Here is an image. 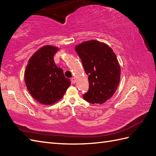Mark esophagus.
<instances>
[{
  "label": "esophagus",
  "mask_w": 156,
  "mask_h": 156,
  "mask_svg": "<svg viewBox=\"0 0 156 156\" xmlns=\"http://www.w3.org/2000/svg\"><path fill=\"white\" fill-rule=\"evenodd\" d=\"M71 82L72 84H75V82H76V79H75V78H71Z\"/></svg>",
  "instance_id": "obj_1"
}]
</instances>
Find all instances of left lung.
I'll return each mask as SVG.
<instances>
[{"label":"left lung","mask_w":156,"mask_h":156,"mask_svg":"<svg viewBox=\"0 0 156 156\" xmlns=\"http://www.w3.org/2000/svg\"><path fill=\"white\" fill-rule=\"evenodd\" d=\"M75 50L88 76L89 89L83 97L92 104H102L114 94L120 81V66L107 44L90 40L76 45Z\"/></svg>","instance_id":"obj_1"}]
</instances>
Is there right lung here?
<instances>
[{
  "label": "right lung",
  "instance_id": "1",
  "mask_svg": "<svg viewBox=\"0 0 156 156\" xmlns=\"http://www.w3.org/2000/svg\"><path fill=\"white\" fill-rule=\"evenodd\" d=\"M58 50L54 46H44L29 59L25 69L26 87L33 98L44 105L58 101L71 84L55 64L54 56Z\"/></svg>",
  "mask_w": 156,
  "mask_h": 156
}]
</instances>
